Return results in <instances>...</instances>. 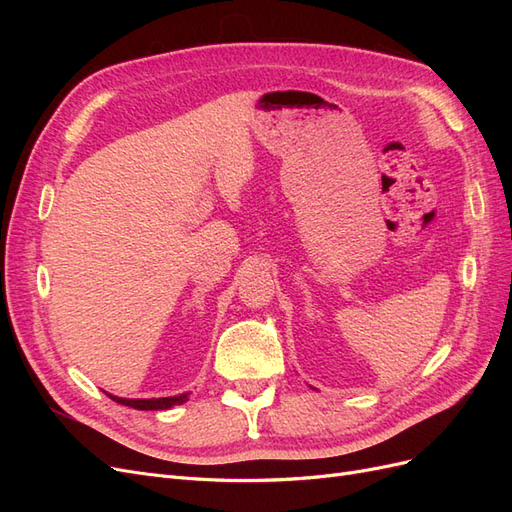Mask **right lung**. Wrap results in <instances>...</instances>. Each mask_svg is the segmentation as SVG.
Returning a JSON list of instances; mask_svg holds the SVG:
<instances>
[{
  "instance_id": "add662e5",
  "label": "right lung",
  "mask_w": 512,
  "mask_h": 512,
  "mask_svg": "<svg viewBox=\"0 0 512 512\" xmlns=\"http://www.w3.org/2000/svg\"><path fill=\"white\" fill-rule=\"evenodd\" d=\"M117 404L123 406H130L134 410H166L170 406H177L183 404L185 397L188 395H177V397H160V399H123V397H115V395H108Z\"/></svg>"
}]
</instances>
